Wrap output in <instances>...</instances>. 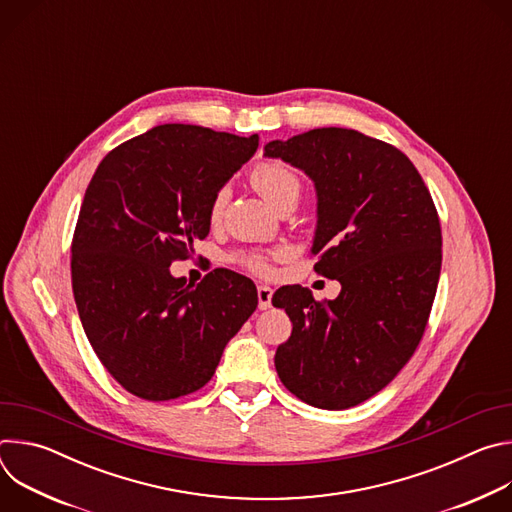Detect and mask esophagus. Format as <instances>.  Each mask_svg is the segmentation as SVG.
Listing matches in <instances>:
<instances>
[{
	"mask_svg": "<svg viewBox=\"0 0 512 512\" xmlns=\"http://www.w3.org/2000/svg\"><path fill=\"white\" fill-rule=\"evenodd\" d=\"M271 298H273V289L269 285H259L257 287L259 310H269L271 308Z\"/></svg>",
	"mask_w": 512,
	"mask_h": 512,
	"instance_id": "esophagus-1",
	"label": "esophagus"
}]
</instances>
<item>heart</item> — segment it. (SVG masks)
I'll list each match as a JSON object with an SVG mask.
<instances>
[{"label": "heart", "mask_w": 512, "mask_h": 512, "mask_svg": "<svg viewBox=\"0 0 512 512\" xmlns=\"http://www.w3.org/2000/svg\"><path fill=\"white\" fill-rule=\"evenodd\" d=\"M251 184L273 208H277L281 202L289 198H300V192H302L300 178L289 168L275 162L257 164L251 172ZM225 204H227V190H218L210 202V218L221 216ZM243 263L259 273H265L269 269L267 259L261 255H249L243 259Z\"/></svg>", "instance_id": "heart-1"}]
</instances>
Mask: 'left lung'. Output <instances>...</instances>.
I'll list each match as a JSON object with an SVG mask.
<instances>
[{
    "label": "left lung",
    "instance_id": "left-lung-1",
    "mask_svg": "<svg viewBox=\"0 0 512 512\" xmlns=\"http://www.w3.org/2000/svg\"><path fill=\"white\" fill-rule=\"evenodd\" d=\"M265 156L312 178L314 269L342 285L324 302L302 285L275 291L273 306L294 324L275 371L308 405L354 407L397 377L425 332L442 269L440 218L411 160L360 131L312 129L269 141Z\"/></svg>",
    "mask_w": 512,
    "mask_h": 512
}]
</instances>
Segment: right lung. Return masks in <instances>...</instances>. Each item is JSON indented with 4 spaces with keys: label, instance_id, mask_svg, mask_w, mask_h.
Returning a JSON list of instances; mask_svg holds the SVG:
<instances>
[{
    "label": "right lung",
    "instance_id": "right-lung-1",
    "mask_svg": "<svg viewBox=\"0 0 512 512\" xmlns=\"http://www.w3.org/2000/svg\"><path fill=\"white\" fill-rule=\"evenodd\" d=\"M257 145L259 135L158 125L109 152L85 192L72 291L103 367L135 397L170 401L204 387L257 308L245 275L214 269L192 285L168 269L208 235L214 194Z\"/></svg>",
    "mask_w": 512,
    "mask_h": 512
}]
</instances>
